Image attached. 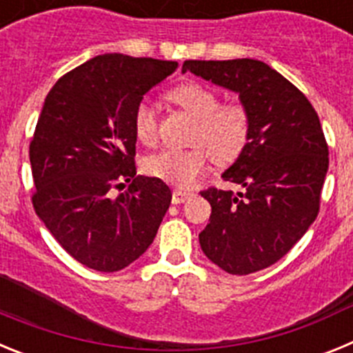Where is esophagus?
<instances>
[{
    "mask_svg": "<svg viewBox=\"0 0 353 353\" xmlns=\"http://www.w3.org/2000/svg\"><path fill=\"white\" fill-rule=\"evenodd\" d=\"M191 196H192V191H189V189H174L173 198L171 199H173L174 205H180L183 203V201H187Z\"/></svg>",
    "mask_w": 353,
    "mask_h": 353,
    "instance_id": "obj_1",
    "label": "esophagus"
}]
</instances>
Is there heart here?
<instances>
[{
  "label": "heart",
  "instance_id": "1",
  "mask_svg": "<svg viewBox=\"0 0 353 353\" xmlns=\"http://www.w3.org/2000/svg\"><path fill=\"white\" fill-rule=\"evenodd\" d=\"M170 99L194 118L191 143L185 150L166 148L145 159V171L155 179L187 187L207 171L210 155L215 162H233L245 150L251 136V117L242 104L219 105V95L199 83H183L170 92ZM132 125L143 145L157 136V118L148 101L134 109Z\"/></svg>",
  "mask_w": 353,
  "mask_h": 353
}]
</instances>
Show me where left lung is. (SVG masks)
<instances>
[{
  "mask_svg": "<svg viewBox=\"0 0 353 353\" xmlns=\"http://www.w3.org/2000/svg\"><path fill=\"white\" fill-rule=\"evenodd\" d=\"M187 70L235 92L251 117L248 146L223 173L244 192H201L212 214L199 245L228 274L258 272L281 260L316 219L329 170L322 125L304 93L263 61L189 60Z\"/></svg>",
  "mask_w": 353,
  "mask_h": 353,
  "instance_id": "1",
  "label": "left lung"
}]
</instances>
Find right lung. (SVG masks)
<instances>
[{
    "label": "right lung",
    "mask_w": 353,
    "mask_h": 353,
    "mask_svg": "<svg viewBox=\"0 0 353 353\" xmlns=\"http://www.w3.org/2000/svg\"><path fill=\"white\" fill-rule=\"evenodd\" d=\"M176 67L118 52L95 56L46 97L30 143L31 199L58 244L88 269L117 272L138 260L170 208L166 183L136 176L132 117L143 95ZM125 183L128 191L117 195Z\"/></svg>",
    "instance_id": "add662e5"
}]
</instances>
